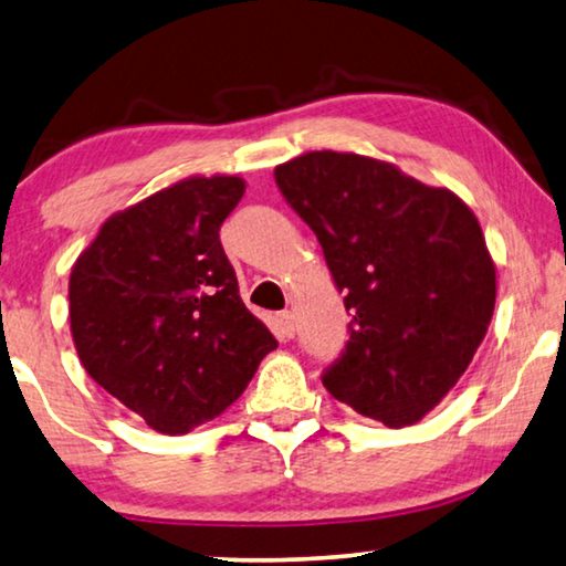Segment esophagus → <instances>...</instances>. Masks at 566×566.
I'll use <instances>...</instances> for the list:
<instances>
[{
	"instance_id": "34e87169",
	"label": "esophagus",
	"mask_w": 566,
	"mask_h": 566,
	"mask_svg": "<svg viewBox=\"0 0 566 566\" xmlns=\"http://www.w3.org/2000/svg\"><path fill=\"white\" fill-rule=\"evenodd\" d=\"M276 325H280V331L286 335V337H292L294 335V315L290 310H284V312H280V315H276Z\"/></svg>"
}]
</instances>
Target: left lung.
<instances>
[{"label": "left lung", "instance_id": "left-lung-1", "mask_svg": "<svg viewBox=\"0 0 566 566\" xmlns=\"http://www.w3.org/2000/svg\"><path fill=\"white\" fill-rule=\"evenodd\" d=\"M315 231L350 312L323 384L358 415L399 429L465 374L495 307V264L454 192L353 151H307L274 170Z\"/></svg>", "mask_w": 566, "mask_h": 566}]
</instances>
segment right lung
Here are the masks:
<instances>
[{
  "instance_id": "add662e5",
  "label": "right lung",
  "mask_w": 566,
  "mask_h": 566,
  "mask_svg": "<svg viewBox=\"0 0 566 566\" xmlns=\"http://www.w3.org/2000/svg\"><path fill=\"white\" fill-rule=\"evenodd\" d=\"M241 177H188L114 213L73 264L67 300L83 368L163 434L231 407L276 337L251 315L221 247Z\"/></svg>"
}]
</instances>
